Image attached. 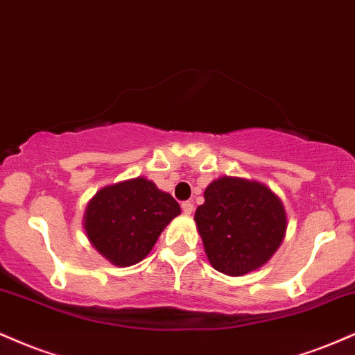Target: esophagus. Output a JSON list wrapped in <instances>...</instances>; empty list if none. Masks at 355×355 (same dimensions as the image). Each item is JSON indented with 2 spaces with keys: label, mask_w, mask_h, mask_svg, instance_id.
Instances as JSON below:
<instances>
[{
  "label": "esophagus",
  "mask_w": 355,
  "mask_h": 355,
  "mask_svg": "<svg viewBox=\"0 0 355 355\" xmlns=\"http://www.w3.org/2000/svg\"><path fill=\"white\" fill-rule=\"evenodd\" d=\"M181 207H182V212H184L186 216H189L191 212H193V209H194V206H193V202H189V201H184L181 204Z\"/></svg>",
  "instance_id": "1"
}]
</instances>
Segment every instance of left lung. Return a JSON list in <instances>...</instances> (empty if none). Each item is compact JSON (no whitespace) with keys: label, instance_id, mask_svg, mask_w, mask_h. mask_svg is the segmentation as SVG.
Masks as SVG:
<instances>
[{"label":"left lung","instance_id":"obj_1","mask_svg":"<svg viewBox=\"0 0 355 355\" xmlns=\"http://www.w3.org/2000/svg\"><path fill=\"white\" fill-rule=\"evenodd\" d=\"M196 226L211 266L227 276L262 268L284 239V204L268 186L223 176L204 191Z\"/></svg>","mask_w":355,"mask_h":355}]
</instances>
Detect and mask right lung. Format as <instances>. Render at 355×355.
<instances>
[{
  "label": "right lung",
  "instance_id": "1",
  "mask_svg": "<svg viewBox=\"0 0 355 355\" xmlns=\"http://www.w3.org/2000/svg\"><path fill=\"white\" fill-rule=\"evenodd\" d=\"M181 207L146 178L106 186L87 202L86 236L93 248L119 268L143 261Z\"/></svg>",
  "mask_w": 355,
  "mask_h": 355
}]
</instances>
